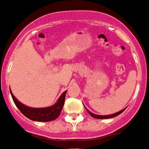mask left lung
Masks as SVG:
<instances>
[{"label":"left lung","instance_id":"left-lung-1","mask_svg":"<svg viewBox=\"0 0 149 149\" xmlns=\"http://www.w3.org/2000/svg\"><path fill=\"white\" fill-rule=\"evenodd\" d=\"M86 108V107H85ZM126 109V108H125V109H123L122 110H120V111L118 112V113H113V114H109V115H97V114H94V113H91V111H89L87 109H86V110H87V112L91 114V116H92L93 118H97V119H107V118H114V117H117V116H118L119 114H120L122 112L125 110V109Z\"/></svg>","mask_w":149,"mask_h":149}]
</instances>
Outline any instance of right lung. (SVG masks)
Wrapping results in <instances>:
<instances>
[{
    "mask_svg": "<svg viewBox=\"0 0 149 149\" xmlns=\"http://www.w3.org/2000/svg\"><path fill=\"white\" fill-rule=\"evenodd\" d=\"M11 95L13 99L14 103L19 111L22 113L25 117L29 118L30 120H36V121H51V120H55L58 118L62 109L63 107L64 101H65V95L67 93V91H64L61 94V96L58 97L57 102L55 105H53L49 107L46 108H31L29 106L24 105L21 102L14 97V95L10 91Z\"/></svg>",
    "mask_w": 149,
    "mask_h": 149,
    "instance_id": "obj_1",
    "label": "right lung"
}]
</instances>
